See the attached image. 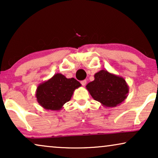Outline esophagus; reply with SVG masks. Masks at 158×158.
I'll return each mask as SVG.
<instances>
[{
  "label": "esophagus",
  "instance_id": "esophagus-1",
  "mask_svg": "<svg viewBox=\"0 0 158 158\" xmlns=\"http://www.w3.org/2000/svg\"><path fill=\"white\" fill-rule=\"evenodd\" d=\"M81 83L82 84V85L83 86H85L86 85V83H87V81H86V80H83V81H82L81 82Z\"/></svg>",
  "mask_w": 158,
  "mask_h": 158
}]
</instances>
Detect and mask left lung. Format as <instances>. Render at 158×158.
I'll return each instance as SVG.
<instances>
[{
	"label": "left lung",
	"mask_w": 158,
	"mask_h": 158,
	"mask_svg": "<svg viewBox=\"0 0 158 158\" xmlns=\"http://www.w3.org/2000/svg\"><path fill=\"white\" fill-rule=\"evenodd\" d=\"M90 96L106 108L120 105L127 98L129 85L124 77L101 70L94 75V81L86 85Z\"/></svg>",
	"instance_id": "1"
}]
</instances>
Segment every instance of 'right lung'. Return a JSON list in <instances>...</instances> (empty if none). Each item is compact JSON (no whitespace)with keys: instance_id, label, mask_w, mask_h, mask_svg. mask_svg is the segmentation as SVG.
Here are the masks:
<instances>
[{"instance_id":"add662e5","label":"right lung","mask_w":158,"mask_h":158,"mask_svg":"<svg viewBox=\"0 0 158 158\" xmlns=\"http://www.w3.org/2000/svg\"><path fill=\"white\" fill-rule=\"evenodd\" d=\"M81 86L73 77L67 78L61 73H56L36 88V101L45 109L60 111L70 100L74 90Z\"/></svg>"}]
</instances>
